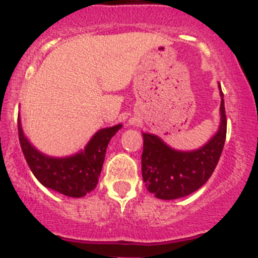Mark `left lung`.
I'll return each mask as SVG.
<instances>
[{"label": "left lung", "mask_w": 258, "mask_h": 258, "mask_svg": "<svg viewBox=\"0 0 258 258\" xmlns=\"http://www.w3.org/2000/svg\"><path fill=\"white\" fill-rule=\"evenodd\" d=\"M219 89L221 96L219 130L198 149H175L157 135L143 132V180L158 199L172 201L189 196L203 186L215 171L226 139L224 94L220 85Z\"/></svg>", "instance_id": "obj_1"}]
</instances>
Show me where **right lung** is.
<instances>
[{"label": "right lung", "mask_w": 258, "mask_h": 258, "mask_svg": "<svg viewBox=\"0 0 258 258\" xmlns=\"http://www.w3.org/2000/svg\"><path fill=\"white\" fill-rule=\"evenodd\" d=\"M120 128L122 123L99 130L80 152L51 157L29 141L18 118L20 146L33 175L43 186L72 198H82L96 187L109 141Z\"/></svg>", "instance_id": "add662e5"}]
</instances>
